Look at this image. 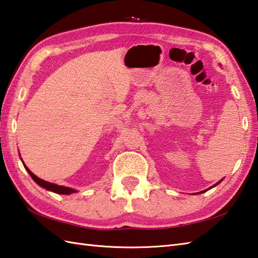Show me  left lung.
I'll use <instances>...</instances> for the list:
<instances>
[{
    "label": "left lung",
    "mask_w": 258,
    "mask_h": 258,
    "mask_svg": "<svg viewBox=\"0 0 258 258\" xmlns=\"http://www.w3.org/2000/svg\"><path fill=\"white\" fill-rule=\"evenodd\" d=\"M220 182H221V181H219L218 183H220ZM218 183H217V184H218ZM217 184H214V185H217ZM214 185H213V187H214ZM206 191H207V190H205V191H203V192H206Z\"/></svg>",
    "instance_id": "left-lung-1"
}]
</instances>
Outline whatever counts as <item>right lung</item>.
<instances>
[{
    "instance_id": "1",
    "label": "right lung",
    "mask_w": 258,
    "mask_h": 258,
    "mask_svg": "<svg viewBox=\"0 0 258 258\" xmlns=\"http://www.w3.org/2000/svg\"><path fill=\"white\" fill-rule=\"evenodd\" d=\"M24 167H25V169L28 171L29 175H31V177L33 178V180H34L36 183H37L38 185H40L41 188H45L46 190L52 191V192L59 194V195H70V194H74V192H76V191H77V190H75V189H73V188L63 187V185H58V184H55V183L45 181V180H43V179H40V178H38L37 176H35L34 173H33L31 170H29L25 165H24Z\"/></svg>"
}]
</instances>
